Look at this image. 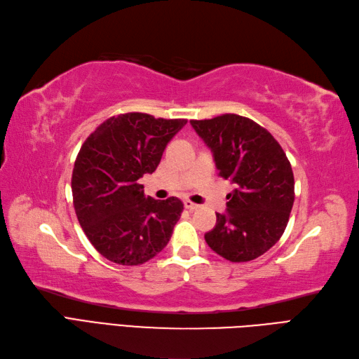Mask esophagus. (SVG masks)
<instances>
[{
  "label": "esophagus",
  "instance_id": "34e87169",
  "mask_svg": "<svg viewBox=\"0 0 359 359\" xmlns=\"http://www.w3.org/2000/svg\"><path fill=\"white\" fill-rule=\"evenodd\" d=\"M184 206L189 209V211H196V209H199L201 208V205H197V203H193L191 201H185L184 202Z\"/></svg>",
  "mask_w": 359,
  "mask_h": 359
}]
</instances>
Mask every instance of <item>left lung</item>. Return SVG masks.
Wrapping results in <instances>:
<instances>
[{"label": "left lung", "instance_id": "left-lung-1", "mask_svg": "<svg viewBox=\"0 0 359 359\" xmlns=\"http://www.w3.org/2000/svg\"><path fill=\"white\" fill-rule=\"evenodd\" d=\"M190 123L211 148L218 175L238 185L205 241L229 262H251L269 251L288 224L294 203L290 160L271 133L248 117L222 114Z\"/></svg>", "mask_w": 359, "mask_h": 359}]
</instances>
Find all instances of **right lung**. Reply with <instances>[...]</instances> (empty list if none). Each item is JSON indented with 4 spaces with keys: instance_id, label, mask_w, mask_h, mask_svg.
<instances>
[{
    "instance_id": "1",
    "label": "right lung",
    "mask_w": 359,
    "mask_h": 359,
    "mask_svg": "<svg viewBox=\"0 0 359 359\" xmlns=\"http://www.w3.org/2000/svg\"><path fill=\"white\" fill-rule=\"evenodd\" d=\"M185 123L126 113L105 120L81 145L71 180L74 209L86 236L109 262L138 266L168 245L184 205L177 197L145 196L140 178L153 174Z\"/></svg>"
}]
</instances>
